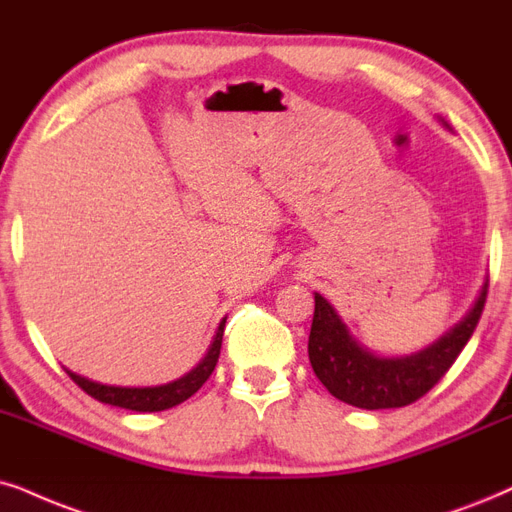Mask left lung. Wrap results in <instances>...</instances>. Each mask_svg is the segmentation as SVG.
Instances as JSON below:
<instances>
[{"instance_id": "left-lung-1", "label": "left lung", "mask_w": 512, "mask_h": 512, "mask_svg": "<svg viewBox=\"0 0 512 512\" xmlns=\"http://www.w3.org/2000/svg\"><path fill=\"white\" fill-rule=\"evenodd\" d=\"M489 283H484L480 297L470 314L442 335L435 345L423 352L401 359L375 357L359 345L347 331L338 312L326 297L314 295V321L309 333V361L316 378L326 390L345 404L359 409H399L425 397L446 371L454 366L458 354L468 345L480 323Z\"/></svg>"}]
</instances>
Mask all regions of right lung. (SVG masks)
Instances as JSON below:
<instances>
[{
  "instance_id": "add662e5",
  "label": "right lung",
  "mask_w": 512,
  "mask_h": 512,
  "mask_svg": "<svg viewBox=\"0 0 512 512\" xmlns=\"http://www.w3.org/2000/svg\"><path fill=\"white\" fill-rule=\"evenodd\" d=\"M224 323L226 319H222L217 328L215 342H212L210 352L205 354V359L193 368L191 373H186L184 378L174 380V383L167 385H158V387H115V385H101L94 383V380L82 378L73 371L66 373L73 378V383L77 387H82L89 397L103 401V404H111V406H120V409H129V411H144V413H153V411H165L172 409V406L181 404L196 394L200 387H203L205 380L210 378L212 371H215L217 359H219V349H222V335H224Z\"/></svg>"
}]
</instances>
